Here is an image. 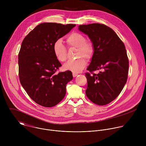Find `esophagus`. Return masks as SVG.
I'll list each match as a JSON object with an SVG mask.
<instances>
[{"instance_id":"1","label":"esophagus","mask_w":146,"mask_h":146,"mask_svg":"<svg viewBox=\"0 0 146 146\" xmlns=\"http://www.w3.org/2000/svg\"><path fill=\"white\" fill-rule=\"evenodd\" d=\"M77 75H78V73H74V72L73 73V76L74 77H76Z\"/></svg>"}]
</instances>
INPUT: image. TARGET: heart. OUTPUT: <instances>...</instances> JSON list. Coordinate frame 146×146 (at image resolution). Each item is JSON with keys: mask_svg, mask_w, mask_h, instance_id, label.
<instances>
[{"mask_svg": "<svg viewBox=\"0 0 146 146\" xmlns=\"http://www.w3.org/2000/svg\"><path fill=\"white\" fill-rule=\"evenodd\" d=\"M66 42L69 47L77 48L76 59L69 60L64 65V69L73 72H79L86 65L87 59H90L94 53L92 43L87 41L86 37L78 32L71 33L67 38ZM53 52L60 62H65L67 59V50L62 39H57L53 44Z\"/></svg>", "mask_w": 146, "mask_h": 146, "instance_id": "obj_1", "label": "heart"}]
</instances>
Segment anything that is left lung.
Masks as SVG:
<instances>
[{
  "label": "left lung",
  "instance_id": "left-lung-1",
  "mask_svg": "<svg viewBox=\"0 0 146 146\" xmlns=\"http://www.w3.org/2000/svg\"><path fill=\"white\" fill-rule=\"evenodd\" d=\"M78 30L88 35L94 53L86 73L88 99L103 106L114 100L126 84L129 60L125 47L116 33L109 27L98 23L82 25ZM101 70L98 74L93 72Z\"/></svg>",
  "mask_w": 146,
  "mask_h": 146
}]
</instances>
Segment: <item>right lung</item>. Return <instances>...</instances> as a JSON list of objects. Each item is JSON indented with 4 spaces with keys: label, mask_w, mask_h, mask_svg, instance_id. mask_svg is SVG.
I'll use <instances>...</instances> for the list:
<instances>
[{
    "label": "right lung",
    "mask_w": 146,
    "mask_h": 146,
    "mask_svg": "<svg viewBox=\"0 0 146 146\" xmlns=\"http://www.w3.org/2000/svg\"><path fill=\"white\" fill-rule=\"evenodd\" d=\"M76 25L44 23L24 38L18 54L20 82L29 97L38 105L53 107L65 96L66 86L73 79L71 71L55 74L62 66L53 52L55 41Z\"/></svg>",
    "instance_id": "right-lung-1"
}]
</instances>
